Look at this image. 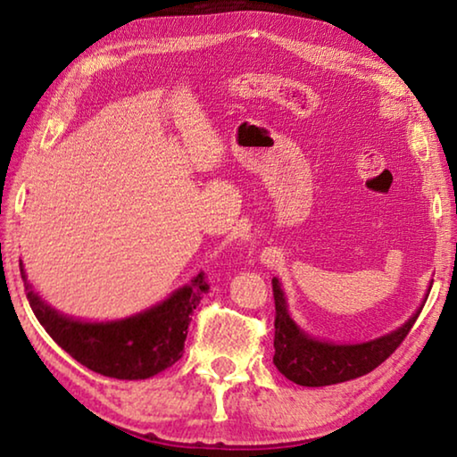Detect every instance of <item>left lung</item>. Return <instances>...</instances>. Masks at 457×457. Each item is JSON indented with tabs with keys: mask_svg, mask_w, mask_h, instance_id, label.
Here are the masks:
<instances>
[{
	"mask_svg": "<svg viewBox=\"0 0 457 457\" xmlns=\"http://www.w3.org/2000/svg\"><path fill=\"white\" fill-rule=\"evenodd\" d=\"M276 320H274V365L296 385L324 386L351 381L370 373L397 351L420 316L421 308L403 327L361 345H332L308 337L290 319L286 298L278 278L272 280ZM428 300V298H425Z\"/></svg>",
	"mask_w": 457,
	"mask_h": 457,
	"instance_id": "8db88e82",
	"label": "left lung"
}]
</instances>
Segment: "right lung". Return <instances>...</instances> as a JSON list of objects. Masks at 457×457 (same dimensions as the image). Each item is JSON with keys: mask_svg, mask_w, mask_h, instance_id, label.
<instances>
[{"mask_svg": "<svg viewBox=\"0 0 457 457\" xmlns=\"http://www.w3.org/2000/svg\"><path fill=\"white\" fill-rule=\"evenodd\" d=\"M21 278L26 280L20 262ZM205 274L199 272L163 303L141 314L112 322H82L54 311L26 282L29 306L46 332L72 359L104 377L137 381L175 365L183 357L191 312L207 292Z\"/></svg>", "mask_w": 457, "mask_h": 457, "instance_id": "right-lung-1", "label": "right lung"}]
</instances>
